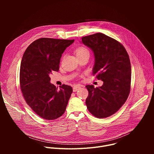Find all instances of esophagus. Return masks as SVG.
I'll use <instances>...</instances> for the list:
<instances>
[{
	"mask_svg": "<svg viewBox=\"0 0 154 154\" xmlns=\"http://www.w3.org/2000/svg\"><path fill=\"white\" fill-rule=\"evenodd\" d=\"M80 88H81L80 85H75V86H74V88H73V91L74 92H76L79 89H80Z\"/></svg>",
	"mask_w": 154,
	"mask_h": 154,
	"instance_id": "esophagus-1",
	"label": "esophagus"
}]
</instances>
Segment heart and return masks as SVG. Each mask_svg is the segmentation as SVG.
<instances>
[{
  "label": "heart",
  "instance_id": "1",
  "mask_svg": "<svg viewBox=\"0 0 154 154\" xmlns=\"http://www.w3.org/2000/svg\"><path fill=\"white\" fill-rule=\"evenodd\" d=\"M75 54H76V55H82V54H84L85 53H87V52H89L88 50L86 48L83 47V46H80L79 48H77L76 49H75Z\"/></svg>",
  "mask_w": 154,
  "mask_h": 154
}]
</instances>
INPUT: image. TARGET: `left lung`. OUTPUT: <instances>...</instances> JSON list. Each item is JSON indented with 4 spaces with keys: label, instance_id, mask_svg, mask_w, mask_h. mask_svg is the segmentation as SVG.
Returning <instances> with one entry per match:
<instances>
[{
    "label": "left lung",
    "instance_id": "obj_1",
    "mask_svg": "<svg viewBox=\"0 0 154 154\" xmlns=\"http://www.w3.org/2000/svg\"><path fill=\"white\" fill-rule=\"evenodd\" d=\"M82 42L93 52V75L103 81L102 86L86 85V105L95 117L105 118L115 114L127 100L130 91L131 65L121 44L102 33L82 37Z\"/></svg>",
    "mask_w": 154,
    "mask_h": 154
}]
</instances>
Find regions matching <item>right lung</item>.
I'll return each instance as SVG.
<instances>
[{"instance_id":"add662e5","label":"right lung","mask_w":154,"mask_h":154,"mask_svg":"<svg viewBox=\"0 0 154 154\" xmlns=\"http://www.w3.org/2000/svg\"><path fill=\"white\" fill-rule=\"evenodd\" d=\"M74 39L41 38L26 50L20 67V86L28 105L39 116L54 120L62 116L72 93L63 85L60 90L50 83L49 75L58 71L60 58Z\"/></svg>"}]
</instances>
